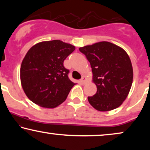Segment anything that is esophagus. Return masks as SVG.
Wrapping results in <instances>:
<instances>
[{
    "mask_svg": "<svg viewBox=\"0 0 150 150\" xmlns=\"http://www.w3.org/2000/svg\"><path fill=\"white\" fill-rule=\"evenodd\" d=\"M86 81H87V78H86L85 76H82V79H81V83H83V84H85L86 83Z\"/></svg>",
    "mask_w": 150,
    "mask_h": 150,
    "instance_id": "esophagus-1",
    "label": "esophagus"
}]
</instances>
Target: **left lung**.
<instances>
[{
	"mask_svg": "<svg viewBox=\"0 0 150 150\" xmlns=\"http://www.w3.org/2000/svg\"><path fill=\"white\" fill-rule=\"evenodd\" d=\"M89 61L97 92L88 97L90 104L99 111H108L121 106L130 92L133 69L124 49L108 42L79 48Z\"/></svg>",
	"mask_w": 150,
	"mask_h": 150,
	"instance_id": "8db88e82",
	"label": "left lung"
}]
</instances>
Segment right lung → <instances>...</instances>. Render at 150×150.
<instances>
[{
  "instance_id": "1",
  "label": "right lung",
  "mask_w": 150,
  "mask_h": 150,
  "mask_svg": "<svg viewBox=\"0 0 150 150\" xmlns=\"http://www.w3.org/2000/svg\"><path fill=\"white\" fill-rule=\"evenodd\" d=\"M74 50V46L58 40L38 43L28 50L20 67L22 87L28 99L48 108L66 100L75 83L63 62Z\"/></svg>"
}]
</instances>
